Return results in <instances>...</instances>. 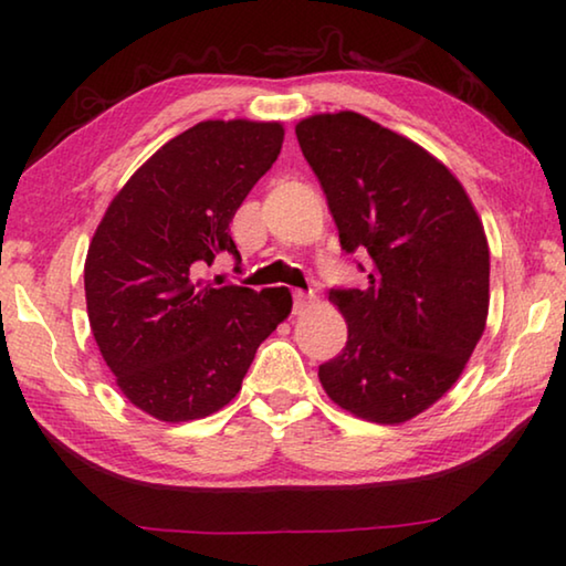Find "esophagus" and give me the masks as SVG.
Listing matches in <instances>:
<instances>
[{"instance_id": "esophagus-1", "label": "esophagus", "mask_w": 566, "mask_h": 566, "mask_svg": "<svg viewBox=\"0 0 566 566\" xmlns=\"http://www.w3.org/2000/svg\"><path fill=\"white\" fill-rule=\"evenodd\" d=\"M314 306V294L310 292H294V314H304Z\"/></svg>"}]
</instances>
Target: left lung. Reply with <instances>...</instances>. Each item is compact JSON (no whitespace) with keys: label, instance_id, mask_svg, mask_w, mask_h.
I'll use <instances>...</instances> for the list:
<instances>
[{"label":"left lung","instance_id":"1","mask_svg":"<svg viewBox=\"0 0 566 566\" xmlns=\"http://www.w3.org/2000/svg\"><path fill=\"white\" fill-rule=\"evenodd\" d=\"M339 244L369 254L364 290H332L347 347L319 367L354 417L401 424L462 375L490 312V244L472 199L424 147L357 112L296 124Z\"/></svg>","mask_w":566,"mask_h":566}]
</instances>
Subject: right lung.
<instances>
[{
  "instance_id": "right-lung-1",
  "label": "right lung",
  "mask_w": 566,
  "mask_h": 566,
  "mask_svg": "<svg viewBox=\"0 0 566 566\" xmlns=\"http://www.w3.org/2000/svg\"><path fill=\"white\" fill-rule=\"evenodd\" d=\"M282 122L207 119L129 177L94 232L84 294L117 387L159 421L214 415L242 389L256 347L292 312L286 286L205 282L239 205L280 157Z\"/></svg>"
}]
</instances>
